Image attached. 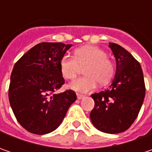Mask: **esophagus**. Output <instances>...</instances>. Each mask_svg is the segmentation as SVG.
Instances as JSON below:
<instances>
[{
    "label": "esophagus",
    "mask_w": 152,
    "mask_h": 152,
    "mask_svg": "<svg viewBox=\"0 0 152 152\" xmlns=\"http://www.w3.org/2000/svg\"><path fill=\"white\" fill-rule=\"evenodd\" d=\"M85 97L84 95H81V94H77V98H78V100H81V99H83Z\"/></svg>",
    "instance_id": "1"
}]
</instances>
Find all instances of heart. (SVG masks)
Segmentation results:
<instances>
[{
	"label": "heart",
	"instance_id": "b5f03b06",
	"mask_svg": "<svg viewBox=\"0 0 152 152\" xmlns=\"http://www.w3.org/2000/svg\"><path fill=\"white\" fill-rule=\"evenodd\" d=\"M84 68L85 76L73 80L69 87L79 92H90L96 88L97 84L106 85L114 73L113 61L107 58L105 50L94 45H85L74 50L73 57L62 56L60 61L61 75L66 79H73L79 67Z\"/></svg>",
	"mask_w": 152,
	"mask_h": 152
}]
</instances>
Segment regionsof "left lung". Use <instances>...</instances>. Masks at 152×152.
<instances>
[{
	"label": "left lung",
	"mask_w": 152,
	"mask_h": 152,
	"mask_svg": "<svg viewBox=\"0 0 152 152\" xmlns=\"http://www.w3.org/2000/svg\"><path fill=\"white\" fill-rule=\"evenodd\" d=\"M117 68L109 89L92 94L95 107L91 120L98 130L118 134L127 130L136 119L143 104L145 86L140 62L124 48L109 43Z\"/></svg>",
	"instance_id": "left-lung-1"
}]
</instances>
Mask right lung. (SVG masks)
<instances>
[{
  "instance_id": "right-lung-1",
  "label": "right lung",
  "mask_w": 152,
  "mask_h": 152,
  "mask_svg": "<svg viewBox=\"0 0 152 152\" xmlns=\"http://www.w3.org/2000/svg\"><path fill=\"white\" fill-rule=\"evenodd\" d=\"M71 46L61 42H42L15 63L9 85V102L18 122L32 134L54 131L77 99L72 90L55 93L65 82L60 61Z\"/></svg>"
}]
</instances>
